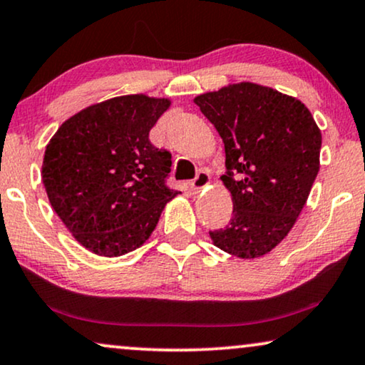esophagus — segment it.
I'll list each match as a JSON object with an SVG mask.
<instances>
[{
	"label": "esophagus",
	"instance_id": "34e87169",
	"mask_svg": "<svg viewBox=\"0 0 365 365\" xmlns=\"http://www.w3.org/2000/svg\"><path fill=\"white\" fill-rule=\"evenodd\" d=\"M208 182H210V175H208L205 170H202V172H198L197 177L190 182V188L197 193V192H200Z\"/></svg>",
	"mask_w": 365,
	"mask_h": 365
}]
</instances>
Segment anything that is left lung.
<instances>
[{
    "label": "left lung",
    "mask_w": 365,
    "mask_h": 365,
    "mask_svg": "<svg viewBox=\"0 0 365 365\" xmlns=\"http://www.w3.org/2000/svg\"><path fill=\"white\" fill-rule=\"evenodd\" d=\"M195 103L225 145L222 180L233 200L227 225L210 230L213 244L240 259L269 254L307 202L320 130L304 103L255 83L203 93Z\"/></svg>",
    "instance_id": "left-lung-1"
}]
</instances>
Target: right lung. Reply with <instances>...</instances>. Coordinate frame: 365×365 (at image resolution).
Segmentation results:
<instances>
[{
    "label": "right lung",
    "instance_id": "add662e5",
    "mask_svg": "<svg viewBox=\"0 0 365 365\" xmlns=\"http://www.w3.org/2000/svg\"><path fill=\"white\" fill-rule=\"evenodd\" d=\"M168 106L145 95L106 100L66 120L48 143L43 185L85 249L105 257L135 250L178 193L167 183L172 153L148 138Z\"/></svg>",
    "mask_w": 365,
    "mask_h": 365
}]
</instances>
